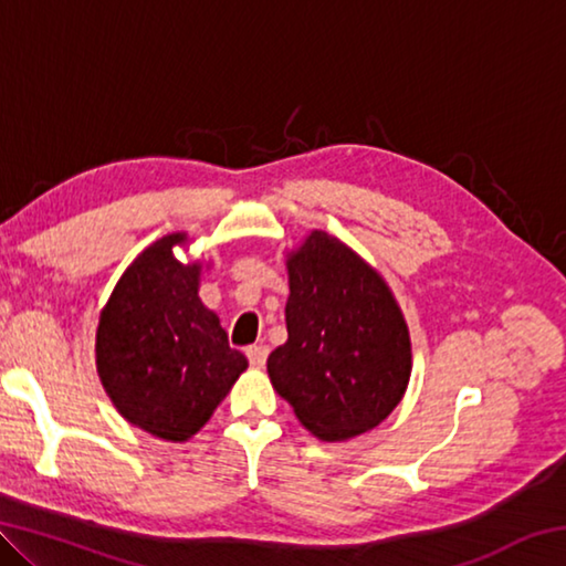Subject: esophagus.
I'll use <instances>...</instances> for the list:
<instances>
[{"instance_id": "obj_1", "label": "esophagus", "mask_w": 566, "mask_h": 566, "mask_svg": "<svg viewBox=\"0 0 566 566\" xmlns=\"http://www.w3.org/2000/svg\"><path fill=\"white\" fill-rule=\"evenodd\" d=\"M266 357H270V347H266V344H254V347H247V359L254 369H262L266 364Z\"/></svg>"}]
</instances>
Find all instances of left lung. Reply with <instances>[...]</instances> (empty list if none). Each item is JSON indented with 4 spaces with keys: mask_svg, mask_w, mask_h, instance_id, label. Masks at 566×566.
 I'll return each mask as SVG.
<instances>
[{
    "mask_svg": "<svg viewBox=\"0 0 566 566\" xmlns=\"http://www.w3.org/2000/svg\"><path fill=\"white\" fill-rule=\"evenodd\" d=\"M286 342L266 359L272 385L327 442L377 427L405 395L411 349L381 276L347 244L312 232L290 260Z\"/></svg>",
    "mask_w": 566,
    "mask_h": 566,
    "instance_id": "1",
    "label": "left lung"
}]
</instances>
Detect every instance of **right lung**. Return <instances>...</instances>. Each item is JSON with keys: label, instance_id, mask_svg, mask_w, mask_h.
I'll list each match as a JSON object with an SVG mask.
<instances>
[{"label": "right lung", "instance_id": "1", "mask_svg": "<svg viewBox=\"0 0 566 566\" xmlns=\"http://www.w3.org/2000/svg\"><path fill=\"white\" fill-rule=\"evenodd\" d=\"M149 244L117 284L97 329V369L122 417L169 442L207 424L247 369L214 312L199 302V264H181L171 247Z\"/></svg>", "mask_w": 566, "mask_h": 566}]
</instances>
